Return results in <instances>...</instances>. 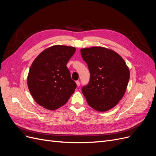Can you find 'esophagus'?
<instances>
[{"label": "esophagus", "mask_w": 156, "mask_h": 156, "mask_svg": "<svg viewBox=\"0 0 156 156\" xmlns=\"http://www.w3.org/2000/svg\"><path fill=\"white\" fill-rule=\"evenodd\" d=\"M76 84H77V86L79 87L80 86V84H81V83H80V81H76Z\"/></svg>", "instance_id": "esophagus-1"}]
</instances>
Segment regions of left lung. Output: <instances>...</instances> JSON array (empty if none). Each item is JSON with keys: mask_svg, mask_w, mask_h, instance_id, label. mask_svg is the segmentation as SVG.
<instances>
[{"mask_svg": "<svg viewBox=\"0 0 156 156\" xmlns=\"http://www.w3.org/2000/svg\"><path fill=\"white\" fill-rule=\"evenodd\" d=\"M88 64L90 79L82 92L94 109L105 112L123 98L129 80V69L122 56L112 49L92 47L81 49Z\"/></svg>", "mask_w": 156, "mask_h": 156, "instance_id": "8db88e82", "label": "left lung"}]
</instances>
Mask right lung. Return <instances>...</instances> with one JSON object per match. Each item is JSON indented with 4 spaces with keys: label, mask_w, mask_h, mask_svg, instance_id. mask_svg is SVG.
I'll return each mask as SVG.
<instances>
[{
    "label": "right lung",
    "mask_w": 156,
    "mask_h": 156,
    "mask_svg": "<svg viewBox=\"0 0 156 156\" xmlns=\"http://www.w3.org/2000/svg\"><path fill=\"white\" fill-rule=\"evenodd\" d=\"M75 51L73 47L56 45L44 50L33 61L27 85L37 104L53 111L67 103L77 87L66 66Z\"/></svg>",
    "instance_id": "right-lung-1"
}]
</instances>
